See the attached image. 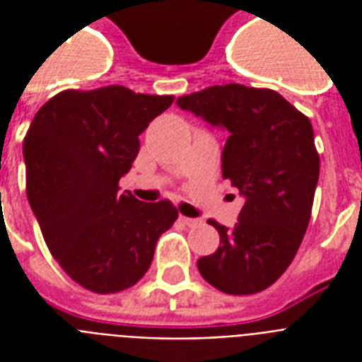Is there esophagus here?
<instances>
[{
	"mask_svg": "<svg viewBox=\"0 0 362 362\" xmlns=\"http://www.w3.org/2000/svg\"><path fill=\"white\" fill-rule=\"evenodd\" d=\"M180 221L187 227H195L201 223V220H197V218H186V216H180Z\"/></svg>",
	"mask_w": 362,
	"mask_h": 362,
	"instance_id": "1",
	"label": "esophagus"
}]
</instances>
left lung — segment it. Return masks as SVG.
Here are the masks:
<instances>
[{
	"label": "left lung",
	"mask_w": 362,
	"mask_h": 362,
	"mask_svg": "<svg viewBox=\"0 0 362 362\" xmlns=\"http://www.w3.org/2000/svg\"><path fill=\"white\" fill-rule=\"evenodd\" d=\"M176 105L229 133L221 175L244 197L235 227L209 221L220 247L199 259V272L229 295L263 291L291 264L308 227L320 178L312 124L274 90L242 84L210 86Z\"/></svg>",
	"instance_id": "8db88e82"
}]
</instances>
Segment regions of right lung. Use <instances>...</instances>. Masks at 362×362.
I'll return each instance as SVG.
<instances>
[{
  "label": "right lung",
  "mask_w": 362,
  "mask_h": 362,
  "mask_svg": "<svg viewBox=\"0 0 362 362\" xmlns=\"http://www.w3.org/2000/svg\"><path fill=\"white\" fill-rule=\"evenodd\" d=\"M173 101L124 86L67 90L48 99L28 129L30 206L52 257L90 291L135 286L178 218L169 201L142 203L118 186L139 153V135Z\"/></svg>",
  "instance_id": "obj_1"
}]
</instances>
